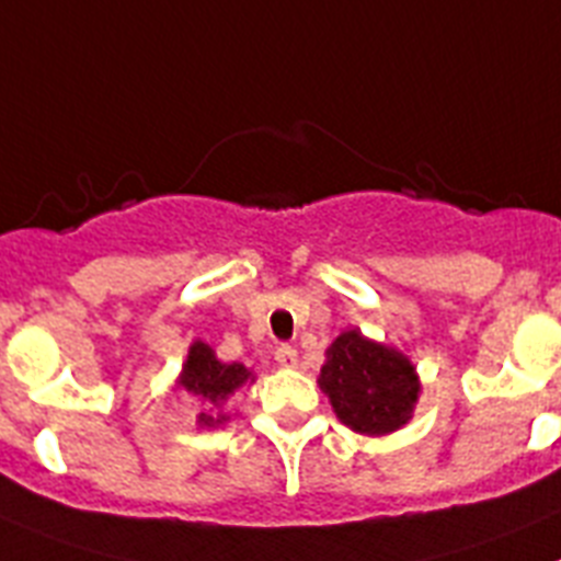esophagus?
I'll return each mask as SVG.
<instances>
[{"label":"esophagus","mask_w":561,"mask_h":561,"mask_svg":"<svg viewBox=\"0 0 561 561\" xmlns=\"http://www.w3.org/2000/svg\"><path fill=\"white\" fill-rule=\"evenodd\" d=\"M275 360L277 366L295 368L298 366V352H295V346H289V343H280V346L275 348Z\"/></svg>","instance_id":"1"}]
</instances>
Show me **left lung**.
<instances>
[{
	"instance_id": "obj_1",
	"label": "left lung",
	"mask_w": 561,
	"mask_h": 561,
	"mask_svg": "<svg viewBox=\"0 0 561 561\" xmlns=\"http://www.w3.org/2000/svg\"><path fill=\"white\" fill-rule=\"evenodd\" d=\"M320 389L348 428L389 434L409 420L417 403L414 366L394 348L377 346L360 332H343L327 352Z\"/></svg>"
}]
</instances>
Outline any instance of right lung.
<instances>
[{
	"instance_id": "add662e5",
	"label": "right lung",
	"mask_w": 561,
	"mask_h": 561,
	"mask_svg": "<svg viewBox=\"0 0 561 561\" xmlns=\"http://www.w3.org/2000/svg\"><path fill=\"white\" fill-rule=\"evenodd\" d=\"M247 380L249 371L241 363H221L207 343H195V346L190 348V357H186L184 363V375H181V386H184L190 394L207 400L209 405L224 403V400ZM221 420L224 417H213V414L204 411L198 417V423L213 425L221 423Z\"/></svg>"
}]
</instances>
